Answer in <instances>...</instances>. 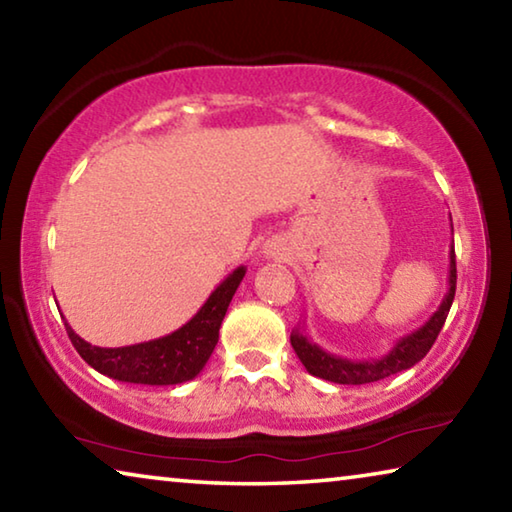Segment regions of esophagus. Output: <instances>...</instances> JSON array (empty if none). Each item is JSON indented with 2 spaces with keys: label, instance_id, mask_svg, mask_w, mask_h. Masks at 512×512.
Instances as JSON below:
<instances>
[{
  "label": "esophagus",
  "instance_id": "obj_1",
  "mask_svg": "<svg viewBox=\"0 0 512 512\" xmlns=\"http://www.w3.org/2000/svg\"><path fill=\"white\" fill-rule=\"evenodd\" d=\"M264 255L268 259H284L287 257V246H284L280 239H271L264 244Z\"/></svg>",
  "mask_w": 512,
  "mask_h": 512
}]
</instances>
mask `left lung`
Segmentation results:
<instances>
[{"label":"left lung","mask_w":512,"mask_h":512,"mask_svg":"<svg viewBox=\"0 0 512 512\" xmlns=\"http://www.w3.org/2000/svg\"><path fill=\"white\" fill-rule=\"evenodd\" d=\"M454 293H456V255L452 246L449 248V289L443 302H440L438 311L422 327L415 329V332L402 336V339L393 345V350L384 354V357L361 359V361L336 357V354L325 352L320 345L311 341L307 334H302L300 329H293L291 332V345L293 350H296L298 359L302 361V366L307 368L309 375L334 381V384H350V386L372 384V381L386 379L391 375H397V372L402 370H409L420 359L427 357V352L431 350V345L436 343L440 329L445 325L449 309H452Z\"/></svg>","instance_id":"obj_1"}]
</instances>
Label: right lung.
I'll list each match as a JSON object with an SVG mask.
<instances>
[{"instance_id": "1", "label": "right lung", "mask_w": 512, "mask_h": 512, "mask_svg": "<svg viewBox=\"0 0 512 512\" xmlns=\"http://www.w3.org/2000/svg\"><path fill=\"white\" fill-rule=\"evenodd\" d=\"M246 266H239L212 291L196 316L176 332L162 339L124 345V348H99L83 341L69 323H65L67 336L85 363H90L101 375L128 384L173 386L194 379L212 357L214 345L219 341V327L225 311L244 280Z\"/></svg>"}]
</instances>
